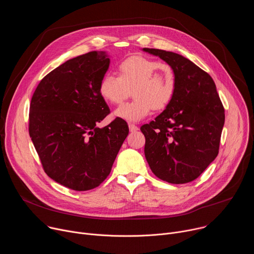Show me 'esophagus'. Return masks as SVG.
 <instances>
[{"mask_svg":"<svg viewBox=\"0 0 254 254\" xmlns=\"http://www.w3.org/2000/svg\"><path fill=\"white\" fill-rule=\"evenodd\" d=\"M128 128H129V130H130L131 132L138 130V127H137L135 125H133V124H128Z\"/></svg>","mask_w":254,"mask_h":254,"instance_id":"1","label":"esophagus"}]
</instances>
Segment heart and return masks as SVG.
<instances>
[{"mask_svg":"<svg viewBox=\"0 0 254 254\" xmlns=\"http://www.w3.org/2000/svg\"><path fill=\"white\" fill-rule=\"evenodd\" d=\"M176 75L173 68L161 61L134 55L119 65V76L106 73L99 82V93L112 104H121L132 89L131 101L115 112L117 118L138 122L152 110H163L176 92Z\"/></svg>","mask_w":254,"mask_h":254,"instance_id":"1","label":"heart"}]
</instances>
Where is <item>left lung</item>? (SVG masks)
Masks as SVG:
<instances>
[{
    "instance_id": "left-lung-1",
    "label": "left lung",
    "mask_w": 254,
    "mask_h": 254,
    "mask_svg": "<svg viewBox=\"0 0 254 254\" xmlns=\"http://www.w3.org/2000/svg\"><path fill=\"white\" fill-rule=\"evenodd\" d=\"M166 61L176 75V92L155 121L141 126L144 156L152 172L171 184L197 179L215 160L225 121L212 77L184 56L143 48Z\"/></svg>"
}]
</instances>
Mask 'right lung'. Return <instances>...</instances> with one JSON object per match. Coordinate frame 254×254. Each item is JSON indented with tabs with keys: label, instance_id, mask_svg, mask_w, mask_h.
<instances>
[{
	"label": "right lung",
	"instance_id": "obj_1",
	"mask_svg": "<svg viewBox=\"0 0 254 254\" xmlns=\"http://www.w3.org/2000/svg\"><path fill=\"white\" fill-rule=\"evenodd\" d=\"M110 63L103 51L67 60L40 81L31 99L29 134L43 169L71 190L98 187L128 134L120 118L96 127L111 113L99 93Z\"/></svg>",
	"mask_w": 254,
	"mask_h": 254
}]
</instances>
